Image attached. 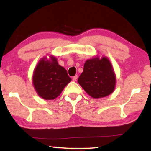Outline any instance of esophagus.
<instances>
[{"label":"esophagus","mask_w":151,"mask_h":151,"mask_svg":"<svg viewBox=\"0 0 151 151\" xmlns=\"http://www.w3.org/2000/svg\"><path fill=\"white\" fill-rule=\"evenodd\" d=\"M78 75H76V76H74L73 77V81H76V80H78Z\"/></svg>","instance_id":"34e87169"}]
</instances>
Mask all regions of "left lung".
<instances>
[{
    "mask_svg": "<svg viewBox=\"0 0 151 151\" xmlns=\"http://www.w3.org/2000/svg\"><path fill=\"white\" fill-rule=\"evenodd\" d=\"M78 82L89 96L100 98L114 91L115 75L106 58H96L86 61Z\"/></svg>",
    "mask_w": 151,
    "mask_h": 151,
    "instance_id": "8db88e82",
    "label": "left lung"
}]
</instances>
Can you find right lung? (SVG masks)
Instances as JSON below:
<instances>
[{
	"label": "right lung",
	"instance_id": "1",
	"mask_svg": "<svg viewBox=\"0 0 151 151\" xmlns=\"http://www.w3.org/2000/svg\"><path fill=\"white\" fill-rule=\"evenodd\" d=\"M46 58L39 62L34 70L33 83L36 92L45 100H53L61 93L71 81L67 70L58 65L56 58Z\"/></svg>",
	"mask_w": 151,
	"mask_h": 151
}]
</instances>
